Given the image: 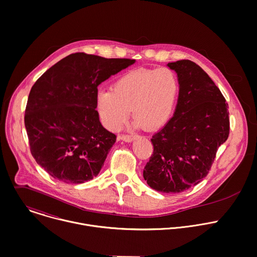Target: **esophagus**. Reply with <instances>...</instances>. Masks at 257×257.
<instances>
[{"mask_svg":"<svg viewBox=\"0 0 257 257\" xmlns=\"http://www.w3.org/2000/svg\"><path fill=\"white\" fill-rule=\"evenodd\" d=\"M136 137L134 135H119L118 136V140H123L126 142H131L132 140H134Z\"/></svg>","mask_w":257,"mask_h":257,"instance_id":"esophagus-1","label":"esophagus"}]
</instances>
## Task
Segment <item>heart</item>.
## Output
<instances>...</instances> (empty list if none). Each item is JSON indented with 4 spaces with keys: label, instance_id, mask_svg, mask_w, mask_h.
<instances>
[{
    "label": "heart",
    "instance_id": "1",
    "mask_svg": "<svg viewBox=\"0 0 257 257\" xmlns=\"http://www.w3.org/2000/svg\"><path fill=\"white\" fill-rule=\"evenodd\" d=\"M179 95V81L167 68H139L122 74L112 91H101L96 105L102 124L117 131L128 120L130 110L135 126L154 130L173 114Z\"/></svg>",
    "mask_w": 257,
    "mask_h": 257
}]
</instances>
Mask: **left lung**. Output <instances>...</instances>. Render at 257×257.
I'll return each mask as SVG.
<instances>
[{"mask_svg": "<svg viewBox=\"0 0 257 257\" xmlns=\"http://www.w3.org/2000/svg\"><path fill=\"white\" fill-rule=\"evenodd\" d=\"M180 93L174 117L151 138L153 153L143 170L150 188L182 193L207 177L229 136L228 104L208 73L189 59L169 62Z\"/></svg>", "mask_w": 257, "mask_h": 257, "instance_id": "obj_1", "label": "left lung"}]
</instances>
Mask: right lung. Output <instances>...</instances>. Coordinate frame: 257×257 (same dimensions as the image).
<instances>
[{"mask_svg": "<svg viewBox=\"0 0 257 257\" xmlns=\"http://www.w3.org/2000/svg\"><path fill=\"white\" fill-rule=\"evenodd\" d=\"M134 62L76 52L33 84L25 127L32 156L52 178L82 184L98 176L117 138L100 122L98 85Z\"/></svg>", "mask_w": 257, "mask_h": 257, "instance_id": "1", "label": "right lung"}]
</instances>
